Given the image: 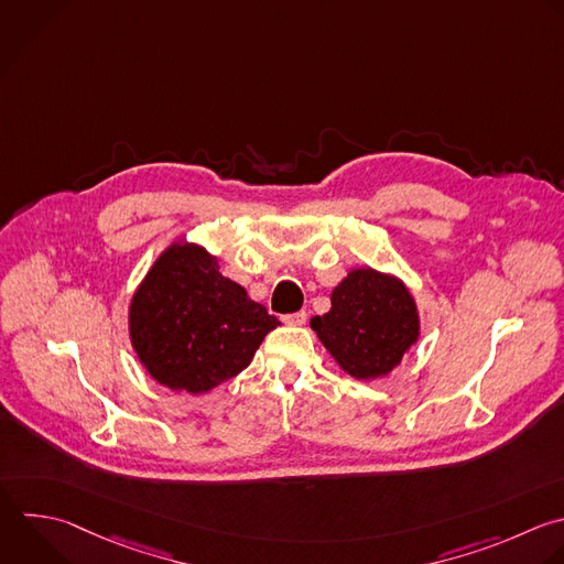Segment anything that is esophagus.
<instances>
[{
  "label": "esophagus",
  "mask_w": 564,
  "mask_h": 564,
  "mask_svg": "<svg viewBox=\"0 0 564 564\" xmlns=\"http://www.w3.org/2000/svg\"><path fill=\"white\" fill-rule=\"evenodd\" d=\"M306 311H297V313H291V315H284L282 322L289 324V326H304L306 324Z\"/></svg>",
  "instance_id": "obj_1"
}]
</instances>
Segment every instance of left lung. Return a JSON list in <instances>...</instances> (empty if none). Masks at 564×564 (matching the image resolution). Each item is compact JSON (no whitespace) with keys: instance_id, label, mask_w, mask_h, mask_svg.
I'll list each match as a JSON object with an SVG mask.
<instances>
[{"instance_id":"obj_1","label":"left lung","mask_w":564,"mask_h":564,"mask_svg":"<svg viewBox=\"0 0 564 564\" xmlns=\"http://www.w3.org/2000/svg\"><path fill=\"white\" fill-rule=\"evenodd\" d=\"M311 328L344 372L386 377L419 339V313L405 284L375 269H352L330 293V311Z\"/></svg>"}]
</instances>
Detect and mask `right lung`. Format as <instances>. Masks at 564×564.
I'll list each match as a JSON object with an SVG mask.
<instances>
[{"label": "right lung", "mask_w": 564, "mask_h": 564, "mask_svg": "<svg viewBox=\"0 0 564 564\" xmlns=\"http://www.w3.org/2000/svg\"><path fill=\"white\" fill-rule=\"evenodd\" d=\"M194 242H174L130 304V339L145 370L170 390L207 392L242 372L280 322L218 271Z\"/></svg>", "instance_id": "add662e5"}]
</instances>
